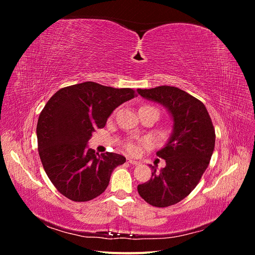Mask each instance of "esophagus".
I'll return each instance as SVG.
<instances>
[{
	"instance_id": "obj_1",
	"label": "esophagus",
	"mask_w": 255,
	"mask_h": 255,
	"mask_svg": "<svg viewBox=\"0 0 255 255\" xmlns=\"http://www.w3.org/2000/svg\"><path fill=\"white\" fill-rule=\"evenodd\" d=\"M128 163L130 164V165H133V166H137V165L140 164L139 161H137V160H135V159H130V158L128 159Z\"/></svg>"
}]
</instances>
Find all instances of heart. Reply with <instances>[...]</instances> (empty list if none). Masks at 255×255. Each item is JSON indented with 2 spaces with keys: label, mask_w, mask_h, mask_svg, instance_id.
I'll return each mask as SVG.
<instances>
[{
  "label": "heart",
  "mask_w": 255,
  "mask_h": 255,
  "mask_svg": "<svg viewBox=\"0 0 255 255\" xmlns=\"http://www.w3.org/2000/svg\"><path fill=\"white\" fill-rule=\"evenodd\" d=\"M143 142H145V141H143ZM127 150H128L129 153L135 154V153H137V151H138V146H137L135 143H133V142H129V143L127 144Z\"/></svg>",
  "instance_id": "1"
}]
</instances>
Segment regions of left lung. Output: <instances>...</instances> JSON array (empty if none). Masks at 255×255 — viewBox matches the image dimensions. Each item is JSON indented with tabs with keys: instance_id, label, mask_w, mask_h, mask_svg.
I'll return each instance as SVG.
<instances>
[{
	"instance_id": "obj_1",
	"label": "left lung",
	"mask_w": 255,
	"mask_h": 255,
	"mask_svg": "<svg viewBox=\"0 0 255 255\" xmlns=\"http://www.w3.org/2000/svg\"><path fill=\"white\" fill-rule=\"evenodd\" d=\"M137 92L165 106L173 119L170 138L156 152L166 160V167L157 173L156 167L151 166V179L137 186L146 203L167 207L186 198L201 180L214 152L215 128L205 105L186 91L158 86Z\"/></svg>"
}]
</instances>
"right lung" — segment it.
Listing matches in <instances>:
<instances>
[{"instance_id": "right-lung-1", "label": "right lung", "mask_w": 255, "mask_h": 255, "mask_svg": "<svg viewBox=\"0 0 255 255\" xmlns=\"http://www.w3.org/2000/svg\"><path fill=\"white\" fill-rule=\"evenodd\" d=\"M135 97L130 88L85 82L59 89L43 107L37 123L38 152L56 189L75 202L97 198L109 186L114 169L126 163L120 154L100 155L87 143L119 105Z\"/></svg>"}]
</instances>
